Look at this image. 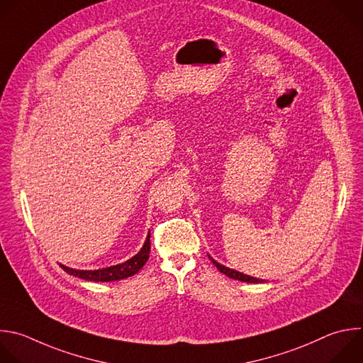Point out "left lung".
<instances>
[{
  "label": "left lung",
  "mask_w": 363,
  "mask_h": 363,
  "mask_svg": "<svg viewBox=\"0 0 363 363\" xmlns=\"http://www.w3.org/2000/svg\"><path fill=\"white\" fill-rule=\"evenodd\" d=\"M208 257H209V255H208ZM209 259H211L212 264L218 268L219 272H222L223 275H226V277H229V278H232V279H236V281H240V282H247V284H262V282H265L264 279H258V278L250 277V275H247V274L233 271V269H230V268H228V267H225V265L216 262L212 257H209Z\"/></svg>",
  "instance_id": "8db88e82"
}]
</instances>
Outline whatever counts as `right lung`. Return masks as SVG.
<instances>
[{
	"label": "right lung",
	"mask_w": 363,
	"mask_h": 363,
	"mask_svg": "<svg viewBox=\"0 0 363 363\" xmlns=\"http://www.w3.org/2000/svg\"><path fill=\"white\" fill-rule=\"evenodd\" d=\"M151 233L148 232L145 242L143 245V248L140 250V252L137 255H134L131 259L118 264V265H112L108 268H102V269H94V271H82V269H72L68 268L62 264H60V267L69 275L77 277L79 279H85V281H92V282H113V281H119V279H125L130 278L133 275H135L148 261L150 258V251H151V240H150Z\"/></svg>",
	"instance_id": "add662e5"
}]
</instances>
